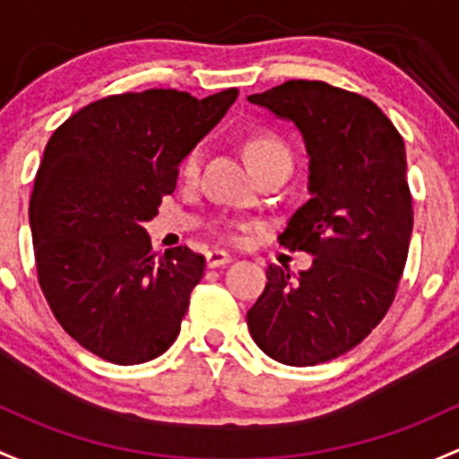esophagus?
<instances>
[{"mask_svg":"<svg viewBox=\"0 0 459 459\" xmlns=\"http://www.w3.org/2000/svg\"><path fill=\"white\" fill-rule=\"evenodd\" d=\"M207 267H221V264H228L231 263V256L223 249H210L207 252Z\"/></svg>","mask_w":459,"mask_h":459,"instance_id":"esophagus-1","label":"esophagus"}]
</instances>
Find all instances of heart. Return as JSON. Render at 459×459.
Masks as SVG:
<instances>
[{"label": "heart", "mask_w": 459, "mask_h": 459, "mask_svg": "<svg viewBox=\"0 0 459 459\" xmlns=\"http://www.w3.org/2000/svg\"><path fill=\"white\" fill-rule=\"evenodd\" d=\"M245 157H247L249 165L254 168V172H261L264 168H272V165H285L291 169L294 157H291V150L276 132H256L247 139L245 143ZM198 165H201V157H198V150H192L186 159H183L181 174L186 178H195L198 174Z\"/></svg>", "instance_id": "obj_1"}]
</instances>
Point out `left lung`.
<instances>
[{"mask_svg":"<svg viewBox=\"0 0 459 459\" xmlns=\"http://www.w3.org/2000/svg\"><path fill=\"white\" fill-rule=\"evenodd\" d=\"M247 99L305 139L311 198L278 243L314 256L299 276L269 264L247 327L273 360L320 365L360 344L395 299L413 230L404 141L376 103L325 82L294 79Z\"/></svg>","mask_w":459,"mask_h":459,"instance_id":"left-lung-1","label":"left lung"}]
</instances>
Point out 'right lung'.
<instances>
[{
	"label": "right lung",
	"instance_id": "right-lung-1",
	"mask_svg": "<svg viewBox=\"0 0 459 459\" xmlns=\"http://www.w3.org/2000/svg\"><path fill=\"white\" fill-rule=\"evenodd\" d=\"M238 90L112 94L55 130L30 196L37 278L64 332L115 365L172 347L205 272L190 247L157 254L143 225L177 187L178 163Z\"/></svg>",
	"mask_w": 459,
	"mask_h": 459
}]
</instances>
